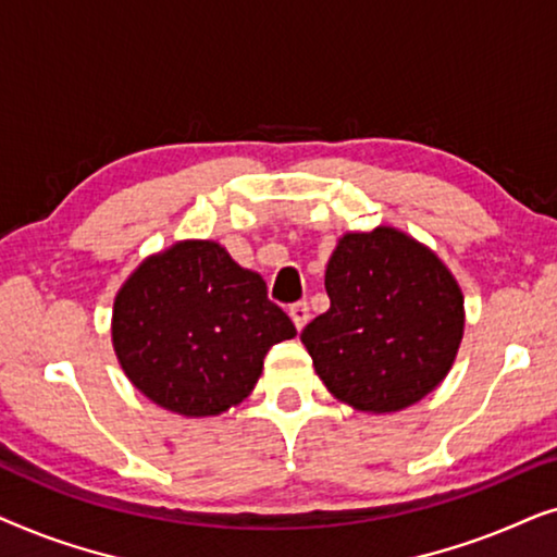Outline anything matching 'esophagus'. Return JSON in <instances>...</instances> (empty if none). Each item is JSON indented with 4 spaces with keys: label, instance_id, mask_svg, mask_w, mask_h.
Wrapping results in <instances>:
<instances>
[{
    "label": "esophagus",
    "instance_id": "esophagus-1",
    "mask_svg": "<svg viewBox=\"0 0 557 557\" xmlns=\"http://www.w3.org/2000/svg\"><path fill=\"white\" fill-rule=\"evenodd\" d=\"M288 317H292V322H294L296 330L301 332L304 326H307V322H309V304L307 301L292 304V307H288Z\"/></svg>",
    "mask_w": 557,
    "mask_h": 557
}]
</instances>
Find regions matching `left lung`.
Segmentation results:
<instances>
[{
    "label": "left lung",
    "mask_w": 557,
    "mask_h": 557,
    "mask_svg": "<svg viewBox=\"0 0 557 557\" xmlns=\"http://www.w3.org/2000/svg\"><path fill=\"white\" fill-rule=\"evenodd\" d=\"M324 286L330 309L301 342L334 398L385 416L436 391L463 339V294L429 246L391 225L345 233Z\"/></svg>",
    "instance_id": "1"
}]
</instances>
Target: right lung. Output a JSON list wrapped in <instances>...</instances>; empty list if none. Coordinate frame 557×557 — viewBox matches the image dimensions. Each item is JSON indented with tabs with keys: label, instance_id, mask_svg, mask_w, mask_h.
<instances>
[{
	"label": "right lung",
	"instance_id": "obj_1",
	"mask_svg": "<svg viewBox=\"0 0 557 557\" xmlns=\"http://www.w3.org/2000/svg\"><path fill=\"white\" fill-rule=\"evenodd\" d=\"M296 337L261 273L215 240L144 258L113 299L111 342L136 391L185 418L220 416L253 393L263 357Z\"/></svg>",
	"mask_w": 557,
	"mask_h": 557
}]
</instances>
